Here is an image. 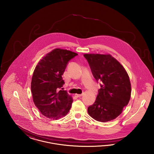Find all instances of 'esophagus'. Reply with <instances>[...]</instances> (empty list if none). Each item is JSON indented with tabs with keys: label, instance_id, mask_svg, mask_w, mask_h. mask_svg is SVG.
Returning <instances> with one entry per match:
<instances>
[{
	"label": "esophagus",
	"instance_id": "esophagus-1",
	"mask_svg": "<svg viewBox=\"0 0 154 154\" xmlns=\"http://www.w3.org/2000/svg\"><path fill=\"white\" fill-rule=\"evenodd\" d=\"M82 96V94H75V96H76L77 97H80Z\"/></svg>",
	"mask_w": 154,
	"mask_h": 154
}]
</instances>
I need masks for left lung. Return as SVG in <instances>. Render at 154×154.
Returning <instances> with one entry per match:
<instances>
[{
  "label": "left lung",
  "instance_id": "8db88e82",
  "mask_svg": "<svg viewBox=\"0 0 154 154\" xmlns=\"http://www.w3.org/2000/svg\"><path fill=\"white\" fill-rule=\"evenodd\" d=\"M96 80L102 81L95 102L88 107L89 115L106 122L118 117L131 96L129 75L117 60L110 54H85Z\"/></svg>",
  "mask_w": 154,
  "mask_h": 154
}]
</instances>
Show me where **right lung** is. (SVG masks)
<instances>
[{"instance_id":"obj_1","label":"right lung","mask_w":154,"mask_h":154,"mask_svg":"<svg viewBox=\"0 0 154 154\" xmlns=\"http://www.w3.org/2000/svg\"><path fill=\"white\" fill-rule=\"evenodd\" d=\"M78 54L55 48L47 54L37 63L32 78L33 100L43 116L58 119L69 112L73 98L66 91L60 90L65 82L62 75L68 62Z\"/></svg>"}]
</instances>
